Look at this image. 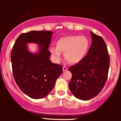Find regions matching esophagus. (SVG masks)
Instances as JSON below:
<instances>
[{
    "instance_id": "esophagus-1",
    "label": "esophagus",
    "mask_w": 121,
    "mask_h": 121,
    "mask_svg": "<svg viewBox=\"0 0 121 121\" xmlns=\"http://www.w3.org/2000/svg\"><path fill=\"white\" fill-rule=\"evenodd\" d=\"M62 70H63L64 72L66 71V70H68V68L66 67V66H63V67H62Z\"/></svg>"
}]
</instances>
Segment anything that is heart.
Listing matches in <instances>:
<instances>
[{
    "instance_id": "b5f03b06",
    "label": "heart",
    "mask_w": 121,
    "mask_h": 121,
    "mask_svg": "<svg viewBox=\"0 0 121 121\" xmlns=\"http://www.w3.org/2000/svg\"><path fill=\"white\" fill-rule=\"evenodd\" d=\"M89 45V40L84 36H67L59 39L56 48L51 47L50 51L57 60L60 59L61 53H65V59L72 64H76L84 59Z\"/></svg>"
}]
</instances>
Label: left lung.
<instances>
[{"label": "left lung", "mask_w": 121, "mask_h": 121, "mask_svg": "<svg viewBox=\"0 0 121 121\" xmlns=\"http://www.w3.org/2000/svg\"><path fill=\"white\" fill-rule=\"evenodd\" d=\"M91 46L84 59L69 67L72 77L69 87L81 100H89L98 95L108 78L110 57L103 38L91 31Z\"/></svg>", "instance_id": "left-lung-1"}]
</instances>
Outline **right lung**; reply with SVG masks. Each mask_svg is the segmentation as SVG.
Wrapping results in <instances>:
<instances>
[{
    "instance_id": "obj_1",
    "label": "right lung",
    "mask_w": 121,
    "mask_h": 121,
    "mask_svg": "<svg viewBox=\"0 0 121 121\" xmlns=\"http://www.w3.org/2000/svg\"><path fill=\"white\" fill-rule=\"evenodd\" d=\"M53 32L51 30H32L21 34L11 51L12 73L16 84L28 96L41 99L53 88L62 73V65L50 60L48 50ZM39 45V51L32 54L27 43Z\"/></svg>"
}]
</instances>
